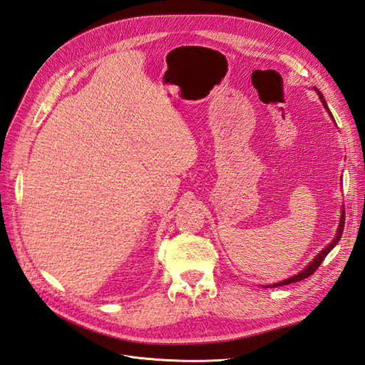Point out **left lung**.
Here are the masks:
<instances>
[{"label": "left lung", "mask_w": 365, "mask_h": 365, "mask_svg": "<svg viewBox=\"0 0 365 365\" xmlns=\"http://www.w3.org/2000/svg\"><path fill=\"white\" fill-rule=\"evenodd\" d=\"M314 90L318 93V96H319V101H322V103H323V106L327 109V113H329V115H330V118H332L334 121H335V118H334V115H332V113L329 111V108H327V105H326V101H324V97H323V94L319 93L317 88H314ZM342 230H344V210H341V217H339V225H338V230H336V235H335V237H334V240L330 242V244L326 247V248H323L322 251H319L318 254H317V257L307 264V267L303 269V271H300L298 274H295V275H292V277H289V279H284V280H282V282H277V283H272V284H267V286H263V288H279V286H283V284H289V283H295V282H300V280H304V279H307L309 275H312L317 269H318V267L319 264H322V262L324 260V257L327 256V254L332 251L334 248H335V245L338 244L339 242V239H341V235H342Z\"/></svg>", "instance_id": "obj_1"}]
</instances>
